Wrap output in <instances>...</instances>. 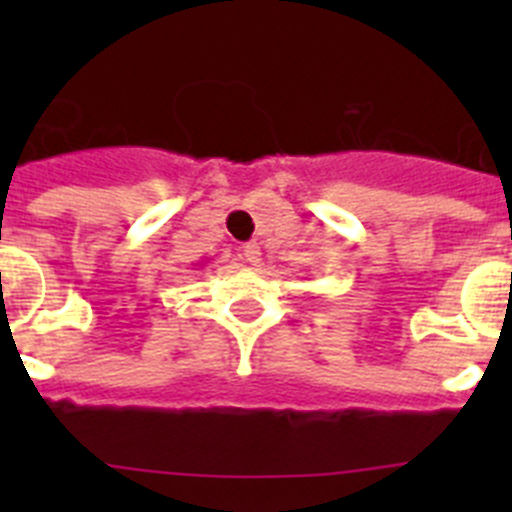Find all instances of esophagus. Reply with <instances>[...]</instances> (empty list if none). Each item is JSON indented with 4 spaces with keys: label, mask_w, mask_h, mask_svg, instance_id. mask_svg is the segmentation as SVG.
<instances>
[{
    "label": "esophagus",
    "mask_w": 512,
    "mask_h": 512,
    "mask_svg": "<svg viewBox=\"0 0 512 512\" xmlns=\"http://www.w3.org/2000/svg\"><path fill=\"white\" fill-rule=\"evenodd\" d=\"M242 255H245V260L250 262V265H260V262H262V247L257 245V242H247V245L242 247Z\"/></svg>",
    "instance_id": "obj_1"
}]
</instances>
